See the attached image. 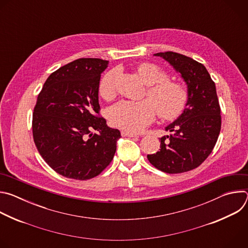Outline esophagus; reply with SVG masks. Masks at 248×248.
Instances as JSON below:
<instances>
[{
	"mask_svg": "<svg viewBox=\"0 0 248 248\" xmlns=\"http://www.w3.org/2000/svg\"><path fill=\"white\" fill-rule=\"evenodd\" d=\"M122 135L123 136H128V137H137V136H139L138 133L131 132V131H122Z\"/></svg>",
	"mask_w": 248,
	"mask_h": 248,
	"instance_id": "1",
	"label": "esophagus"
}]
</instances>
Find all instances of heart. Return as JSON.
<instances>
[{"label": "heart", "instance_id": "b5f03b06", "mask_svg": "<svg viewBox=\"0 0 248 248\" xmlns=\"http://www.w3.org/2000/svg\"><path fill=\"white\" fill-rule=\"evenodd\" d=\"M136 74L149 85L147 96L152 101H123L113 106L110 120L115 126L130 131H141L153 122L156 110L159 117L167 121L178 118L183 113L188 94L182 83L167 79V74L160 66L149 62L139 64ZM116 78V70H110L102 78L99 92L103 98L112 99L115 96Z\"/></svg>", "mask_w": 248, "mask_h": 248}]
</instances>
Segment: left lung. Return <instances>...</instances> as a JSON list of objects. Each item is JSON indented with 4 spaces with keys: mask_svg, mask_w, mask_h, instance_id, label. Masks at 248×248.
I'll return each instance as SVG.
<instances>
[{
    "mask_svg": "<svg viewBox=\"0 0 248 248\" xmlns=\"http://www.w3.org/2000/svg\"><path fill=\"white\" fill-rule=\"evenodd\" d=\"M154 56L166 60L184 78L188 99L183 114L166 126L171 134L161 138L156 154L149 162L168 173H180L200 166L213 150L221 130V108L206 67L185 55L165 52Z\"/></svg>",
    "mask_w": 248,
    "mask_h": 248,
    "instance_id": "left-lung-1",
    "label": "left lung"
}]
</instances>
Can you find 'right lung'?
Masks as SVG:
<instances>
[{
	"label": "right lung",
	"mask_w": 248,
	"mask_h": 248,
	"mask_svg": "<svg viewBox=\"0 0 248 248\" xmlns=\"http://www.w3.org/2000/svg\"><path fill=\"white\" fill-rule=\"evenodd\" d=\"M108 61L82 58L50 75L32 117L34 143L44 161L68 179L86 181L112 162L121 137L100 117L101 74Z\"/></svg>",
	"instance_id": "right-lung-1"
}]
</instances>
